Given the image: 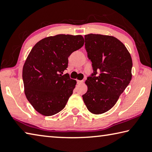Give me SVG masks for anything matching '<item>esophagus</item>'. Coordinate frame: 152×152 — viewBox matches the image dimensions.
Instances as JSON below:
<instances>
[{
    "label": "esophagus",
    "instance_id": "34e87169",
    "mask_svg": "<svg viewBox=\"0 0 152 152\" xmlns=\"http://www.w3.org/2000/svg\"><path fill=\"white\" fill-rule=\"evenodd\" d=\"M84 82V81L83 80H81V81H80V80H77V84H81V83H83Z\"/></svg>",
    "mask_w": 152,
    "mask_h": 152
}]
</instances>
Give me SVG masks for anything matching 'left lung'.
Returning a JSON list of instances; mask_svg holds the SVG:
<instances>
[{"mask_svg": "<svg viewBox=\"0 0 152 152\" xmlns=\"http://www.w3.org/2000/svg\"><path fill=\"white\" fill-rule=\"evenodd\" d=\"M85 40L93 73L86 80L88 90L83 99L91 113L102 114L114 107L129 85L132 61L125 45L113 36L90 34Z\"/></svg>", "mask_w": 152, "mask_h": 152, "instance_id": "1", "label": "left lung"}]
</instances>
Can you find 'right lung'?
<instances>
[{"label": "right lung", "mask_w": 152, "mask_h": 152, "mask_svg": "<svg viewBox=\"0 0 152 152\" xmlns=\"http://www.w3.org/2000/svg\"><path fill=\"white\" fill-rule=\"evenodd\" d=\"M84 44L81 35L59 34L42 39L34 45L22 70L24 92L36 111L52 116L64 108L77 82L68 73V58Z\"/></svg>", "instance_id": "1"}]
</instances>
